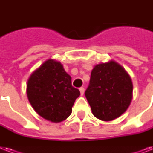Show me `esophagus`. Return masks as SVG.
I'll list each match as a JSON object with an SVG mask.
<instances>
[{"instance_id": "1", "label": "esophagus", "mask_w": 153, "mask_h": 153, "mask_svg": "<svg viewBox=\"0 0 153 153\" xmlns=\"http://www.w3.org/2000/svg\"><path fill=\"white\" fill-rule=\"evenodd\" d=\"M79 91H80V94H81V95H83L84 92H85V89L83 87H81V88H79Z\"/></svg>"}]
</instances>
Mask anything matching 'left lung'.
<instances>
[{"instance_id":"left-lung-1","label":"left lung","mask_w":153,"mask_h":153,"mask_svg":"<svg viewBox=\"0 0 153 153\" xmlns=\"http://www.w3.org/2000/svg\"><path fill=\"white\" fill-rule=\"evenodd\" d=\"M85 95L94 116L102 121H113L129 106L133 82L126 70L117 62H102L92 70Z\"/></svg>"}]
</instances>
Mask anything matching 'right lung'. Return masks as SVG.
Segmentation results:
<instances>
[{"instance_id":"obj_1","label":"right lung","mask_w":153,"mask_h":153,"mask_svg":"<svg viewBox=\"0 0 153 153\" xmlns=\"http://www.w3.org/2000/svg\"><path fill=\"white\" fill-rule=\"evenodd\" d=\"M27 95L39 116L58 123L71 115L80 91L72 86L71 77L65 71L62 65L48 59L30 75Z\"/></svg>"}]
</instances>
